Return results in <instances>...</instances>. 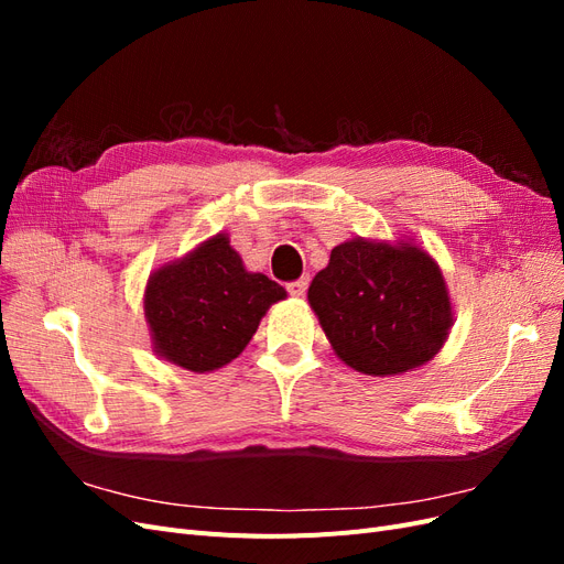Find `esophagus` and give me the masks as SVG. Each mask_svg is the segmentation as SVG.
I'll return each mask as SVG.
<instances>
[{
  "mask_svg": "<svg viewBox=\"0 0 564 564\" xmlns=\"http://www.w3.org/2000/svg\"><path fill=\"white\" fill-rule=\"evenodd\" d=\"M308 278H301V280H296V282H289L286 284V292L292 294V296H296V299H301L303 294H305V289H308Z\"/></svg>",
  "mask_w": 564,
  "mask_h": 564,
  "instance_id": "1",
  "label": "esophagus"
}]
</instances>
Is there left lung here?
Wrapping results in <instances>:
<instances>
[{
    "label": "left lung",
    "instance_id": "1",
    "mask_svg": "<svg viewBox=\"0 0 564 564\" xmlns=\"http://www.w3.org/2000/svg\"><path fill=\"white\" fill-rule=\"evenodd\" d=\"M308 303L338 360L367 377L431 362L454 324L445 275L412 240L340 242L311 282Z\"/></svg>",
    "mask_w": 564,
    "mask_h": 564
}]
</instances>
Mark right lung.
<instances>
[{
    "instance_id": "1",
    "label": "right lung",
    "mask_w": 564,
    "mask_h": 564,
    "mask_svg": "<svg viewBox=\"0 0 564 564\" xmlns=\"http://www.w3.org/2000/svg\"><path fill=\"white\" fill-rule=\"evenodd\" d=\"M284 286L249 272L228 232L150 272L143 311L152 350L195 373L216 371L240 355Z\"/></svg>"
}]
</instances>
